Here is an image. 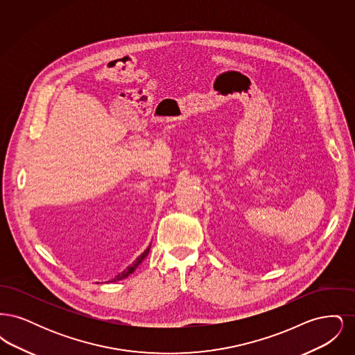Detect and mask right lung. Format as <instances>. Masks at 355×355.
Listing matches in <instances>:
<instances>
[{
    "instance_id": "add662e5",
    "label": "right lung",
    "mask_w": 355,
    "mask_h": 355,
    "mask_svg": "<svg viewBox=\"0 0 355 355\" xmlns=\"http://www.w3.org/2000/svg\"><path fill=\"white\" fill-rule=\"evenodd\" d=\"M149 252H150V246H149V248H148V249H146L144 253L141 254L139 257H137V259H135V262H133L130 266H128V268H126V270L122 271L121 274H119V275H117L114 279H112L110 282H116V281H119V279H123V278L129 277V275H130V274H132V272H133V271H135V269L138 268V265H139V263H141V262H142V261L146 258V255L149 254Z\"/></svg>"
}]
</instances>
